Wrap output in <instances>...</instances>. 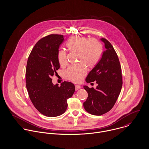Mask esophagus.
<instances>
[{"label": "esophagus", "mask_w": 149, "mask_h": 149, "mask_svg": "<svg viewBox=\"0 0 149 149\" xmlns=\"http://www.w3.org/2000/svg\"><path fill=\"white\" fill-rule=\"evenodd\" d=\"M80 88H81V86H80V85H75V89H76V91H77V90H78V89H79Z\"/></svg>", "instance_id": "esophagus-1"}]
</instances>
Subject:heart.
Listing matches in <instances>:
<instances>
[{
  "instance_id": "heart-1",
  "label": "heart",
  "mask_w": 149,
  "mask_h": 149,
  "mask_svg": "<svg viewBox=\"0 0 149 149\" xmlns=\"http://www.w3.org/2000/svg\"><path fill=\"white\" fill-rule=\"evenodd\" d=\"M66 47L70 52L77 53V61L84 65L70 66L63 72V76L65 79L74 83L80 82L87 72L85 65L92 68L99 62L102 54L101 44L95 38L76 36L68 41ZM57 58L61 66L67 64L66 53L64 50L58 53Z\"/></svg>"
}]
</instances>
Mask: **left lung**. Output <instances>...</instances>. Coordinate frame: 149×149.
<instances>
[{
  "mask_svg": "<svg viewBox=\"0 0 149 149\" xmlns=\"http://www.w3.org/2000/svg\"><path fill=\"white\" fill-rule=\"evenodd\" d=\"M106 50L89 73L85 80L89 83L96 81V89L84 86L88 96L83 106L88 113L100 116L109 111L115 105L122 87V69L118 55L112 45L105 38Z\"/></svg>",
  "mask_w": 149,
  "mask_h": 149,
  "instance_id": "1",
  "label": "left lung"
}]
</instances>
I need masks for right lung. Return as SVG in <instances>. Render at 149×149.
Masks as SVG:
<instances>
[{"instance_id":"right-lung-1","label":"right lung","mask_w":149,"mask_h":149,"mask_svg":"<svg viewBox=\"0 0 149 149\" xmlns=\"http://www.w3.org/2000/svg\"><path fill=\"white\" fill-rule=\"evenodd\" d=\"M63 35L50 34L40 40L32 49L26 69V88L36 108L48 117H55L66 110L67 100L75 91L74 85L68 81L60 86L52 83V77L60 68L57 55Z\"/></svg>"}]
</instances>
